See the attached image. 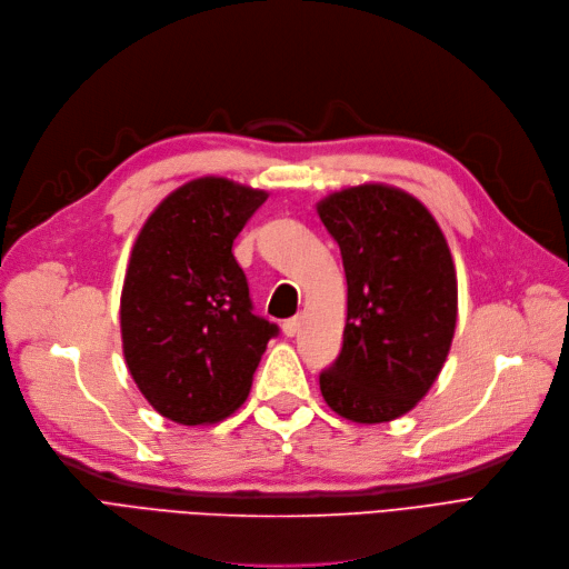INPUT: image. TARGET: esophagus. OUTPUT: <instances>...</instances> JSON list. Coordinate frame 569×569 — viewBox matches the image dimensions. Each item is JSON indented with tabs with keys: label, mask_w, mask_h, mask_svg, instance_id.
Segmentation results:
<instances>
[{
	"label": "esophagus",
	"mask_w": 569,
	"mask_h": 569,
	"mask_svg": "<svg viewBox=\"0 0 569 569\" xmlns=\"http://www.w3.org/2000/svg\"><path fill=\"white\" fill-rule=\"evenodd\" d=\"M300 326H302V320H300L298 316L283 320V335H286V337H295V335L300 332Z\"/></svg>",
	"instance_id": "esophagus-1"
}]
</instances>
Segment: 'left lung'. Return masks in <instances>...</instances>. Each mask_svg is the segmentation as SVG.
I'll return each mask as SVG.
<instances>
[{
    "label": "left lung",
    "mask_w": 569,
    "mask_h": 569,
    "mask_svg": "<svg viewBox=\"0 0 569 569\" xmlns=\"http://www.w3.org/2000/svg\"><path fill=\"white\" fill-rule=\"evenodd\" d=\"M316 209L349 286L341 353L320 372V392L353 423L392 421L426 398L451 349L458 281L449 243L432 213L392 186L343 188Z\"/></svg>",
    "instance_id": "left-lung-1"
}]
</instances>
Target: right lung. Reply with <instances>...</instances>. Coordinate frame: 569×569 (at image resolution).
Listing matches in <instances>:
<instances>
[{
  "label": "right lung",
  "instance_id": "obj_1",
  "mask_svg": "<svg viewBox=\"0 0 569 569\" xmlns=\"http://www.w3.org/2000/svg\"><path fill=\"white\" fill-rule=\"evenodd\" d=\"M267 200L220 177L177 188L143 223L120 295L122 353L143 398L181 426L223 421L249 398L279 328L253 313L232 243Z\"/></svg>",
  "mask_w": 569,
  "mask_h": 569
}]
</instances>
